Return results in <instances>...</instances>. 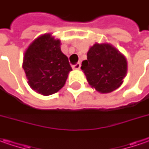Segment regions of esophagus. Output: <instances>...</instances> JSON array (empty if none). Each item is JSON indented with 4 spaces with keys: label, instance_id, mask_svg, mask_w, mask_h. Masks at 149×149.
<instances>
[{
    "label": "esophagus",
    "instance_id": "obj_1",
    "mask_svg": "<svg viewBox=\"0 0 149 149\" xmlns=\"http://www.w3.org/2000/svg\"><path fill=\"white\" fill-rule=\"evenodd\" d=\"M80 66H81V65H80V63H77L76 65H73V69L74 70H79L80 69Z\"/></svg>",
    "mask_w": 149,
    "mask_h": 149
}]
</instances>
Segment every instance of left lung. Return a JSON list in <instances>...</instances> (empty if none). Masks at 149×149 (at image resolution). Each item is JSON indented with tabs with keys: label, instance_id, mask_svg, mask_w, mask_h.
Instances as JSON below:
<instances>
[{
	"label": "left lung",
	"instance_id": "1",
	"mask_svg": "<svg viewBox=\"0 0 149 149\" xmlns=\"http://www.w3.org/2000/svg\"><path fill=\"white\" fill-rule=\"evenodd\" d=\"M81 70L92 88L101 94H108L121 86L128 64L124 55L112 45L95 43L89 48Z\"/></svg>",
	"mask_w": 149,
	"mask_h": 149
}]
</instances>
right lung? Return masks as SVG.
<instances>
[{"instance_id":"right-lung-1","label":"right lung","mask_w":149,"mask_h":149,"mask_svg":"<svg viewBox=\"0 0 149 149\" xmlns=\"http://www.w3.org/2000/svg\"><path fill=\"white\" fill-rule=\"evenodd\" d=\"M22 67L30 87L45 96L58 92L72 70L68 57L60 49V40L49 33L40 36L28 46Z\"/></svg>"}]
</instances>
